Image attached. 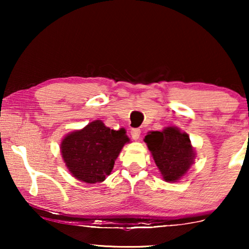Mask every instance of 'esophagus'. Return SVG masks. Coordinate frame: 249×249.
<instances>
[{
    "instance_id": "esophagus-1",
    "label": "esophagus",
    "mask_w": 249,
    "mask_h": 249,
    "mask_svg": "<svg viewBox=\"0 0 249 249\" xmlns=\"http://www.w3.org/2000/svg\"><path fill=\"white\" fill-rule=\"evenodd\" d=\"M130 135L134 141H138L139 137H141V129H131Z\"/></svg>"
}]
</instances>
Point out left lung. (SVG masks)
<instances>
[{
	"mask_svg": "<svg viewBox=\"0 0 249 249\" xmlns=\"http://www.w3.org/2000/svg\"><path fill=\"white\" fill-rule=\"evenodd\" d=\"M144 142L165 181L176 182L194 163L195 151L189 136L178 128L166 127L162 131H149Z\"/></svg>",
	"mask_w": 249,
	"mask_h": 249,
	"instance_id": "8db88e82",
	"label": "left lung"
}]
</instances>
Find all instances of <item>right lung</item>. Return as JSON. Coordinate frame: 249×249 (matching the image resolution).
Here are the masks:
<instances>
[{
    "label": "right lung",
    "mask_w": 249,
    "mask_h": 249,
    "mask_svg": "<svg viewBox=\"0 0 249 249\" xmlns=\"http://www.w3.org/2000/svg\"><path fill=\"white\" fill-rule=\"evenodd\" d=\"M130 142L124 128L113 130L95 120L68 134L61 142V154L74 178L87 183L104 181L124 144Z\"/></svg>",
    "instance_id": "right-lung-1"
}]
</instances>
